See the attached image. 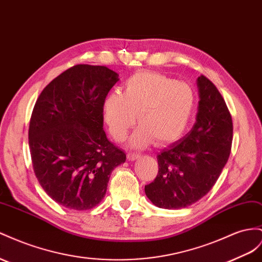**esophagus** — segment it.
<instances>
[{
	"mask_svg": "<svg viewBox=\"0 0 262 262\" xmlns=\"http://www.w3.org/2000/svg\"><path fill=\"white\" fill-rule=\"evenodd\" d=\"M126 158H128L129 161H134L140 158V154H137V153H131L129 152L128 154H126Z\"/></svg>",
	"mask_w": 262,
	"mask_h": 262,
	"instance_id": "esophagus-1",
	"label": "esophagus"
}]
</instances>
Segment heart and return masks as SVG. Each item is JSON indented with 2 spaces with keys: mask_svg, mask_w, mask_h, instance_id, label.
I'll list each match as a JSON object with an SVG mask.
<instances>
[{
  "mask_svg": "<svg viewBox=\"0 0 262 262\" xmlns=\"http://www.w3.org/2000/svg\"><path fill=\"white\" fill-rule=\"evenodd\" d=\"M195 107L193 89L154 72L142 70L126 79L122 94L114 93L103 104L104 120L110 134L123 141L137 122L131 137L133 147H144L157 141L167 144L185 131Z\"/></svg>",
  "mask_w": 262,
  "mask_h": 262,
  "instance_id": "obj_1",
  "label": "heart"
}]
</instances>
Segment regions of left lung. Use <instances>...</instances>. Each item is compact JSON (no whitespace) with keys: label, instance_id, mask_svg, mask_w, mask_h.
<instances>
[{"label":"left lung","instance_id":"left-lung-1","mask_svg":"<svg viewBox=\"0 0 262 262\" xmlns=\"http://www.w3.org/2000/svg\"><path fill=\"white\" fill-rule=\"evenodd\" d=\"M197 84L200 102L193 129L158 155L157 178L144 187L148 200L161 208H185L200 201L229 159L232 120L227 104L207 77L201 75Z\"/></svg>","mask_w":262,"mask_h":262}]
</instances>
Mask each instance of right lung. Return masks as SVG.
<instances>
[{"mask_svg": "<svg viewBox=\"0 0 262 262\" xmlns=\"http://www.w3.org/2000/svg\"><path fill=\"white\" fill-rule=\"evenodd\" d=\"M118 74L104 66L75 65L49 82L30 120L28 144L40 186L70 209L96 207L125 153L105 137L103 104Z\"/></svg>", "mask_w": 262, "mask_h": 262, "instance_id": "add662e5", "label": "right lung"}]
</instances>
